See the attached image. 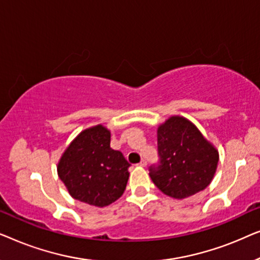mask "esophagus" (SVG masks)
<instances>
[{
    "instance_id": "esophagus-1",
    "label": "esophagus",
    "mask_w": 260,
    "mask_h": 260,
    "mask_svg": "<svg viewBox=\"0 0 260 260\" xmlns=\"http://www.w3.org/2000/svg\"><path fill=\"white\" fill-rule=\"evenodd\" d=\"M138 166L143 167V168H144V167H147V161H145V159H142V161L138 163Z\"/></svg>"
}]
</instances>
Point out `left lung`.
Returning a JSON list of instances; mask_svg holds the SVG:
<instances>
[{"label":"left lung","mask_w":260,"mask_h":260,"mask_svg":"<svg viewBox=\"0 0 260 260\" xmlns=\"http://www.w3.org/2000/svg\"><path fill=\"white\" fill-rule=\"evenodd\" d=\"M159 165L150 167L155 186L173 199H186L211 183L219 151L189 119L172 116L157 127Z\"/></svg>","instance_id":"8db88e82"}]
</instances>
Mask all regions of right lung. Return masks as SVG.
<instances>
[{
  "instance_id": "add662e5",
  "label": "right lung",
  "mask_w": 260,
  "mask_h": 260,
  "mask_svg": "<svg viewBox=\"0 0 260 260\" xmlns=\"http://www.w3.org/2000/svg\"><path fill=\"white\" fill-rule=\"evenodd\" d=\"M110 141V130L98 124L81 131L63 151L58 175L73 199L105 207L123 195L130 165Z\"/></svg>"
}]
</instances>
